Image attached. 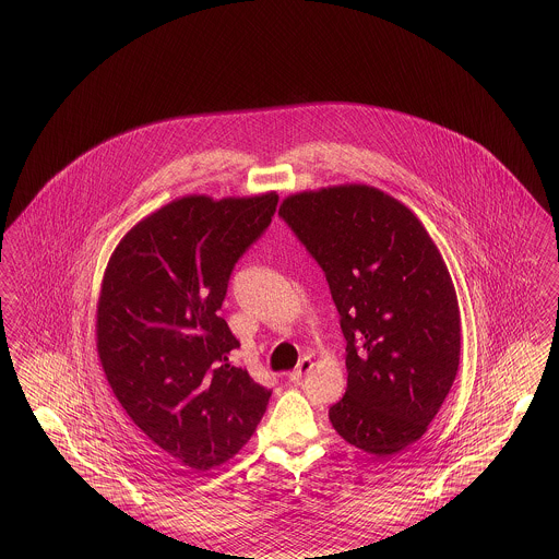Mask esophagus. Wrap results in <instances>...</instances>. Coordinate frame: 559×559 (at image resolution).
Listing matches in <instances>:
<instances>
[{
    "instance_id": "34e87169",
    "label": "esophagus",
    "mask_w": 559,
    "mask_h": 559,
    "mask_svg": "<svg viewBox=\"0 0 559 559\" xmlns=\"http://www.w3.org/2000/svg\"><path fill=\"white\" fill-rule=\"evenodd\" d=\"M312 367H314V362H312L310 358H301V360H299V365L289 372V379H292V381H299L306 372L312 371Z\"/></svg>"
}]
</instances>
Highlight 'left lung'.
<instances>
[{"label":"left lung","instance_id":"left-lung-1","mask_svg":"<svg viewBox=\"0 0 559 559\" xmlns=\"http://www.w3.org/2000/svg\"><path fill=\"white\" fill-rule=\"evenodd\" d=\"M278 215L322 267L346 337V396L329 408L360 451L417 442L451 392L461 319L449 267L406 205L367 185L297 192Z\"/></svg>","mask_w":559,"mask_h":559}]
</instances>
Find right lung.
<instances>
[{"label": "right lung", "mask_w": 559, "mask_h": 559, "mask_svg": "<svg viewBox=\"0 0 559 559\" xmlns=\"http://www.w3.org/2000/svg\"><path fill=\"white\" fill-rule=\"evenodd\" d=\"M276 203V192L176 199L140 219L105 270L96 347L108 385L148 440L197 472L233 459L266 413L272 392L230 365L240 344L219 308Z\"/></svg>", "instance_id": "1"}]
</instances>
